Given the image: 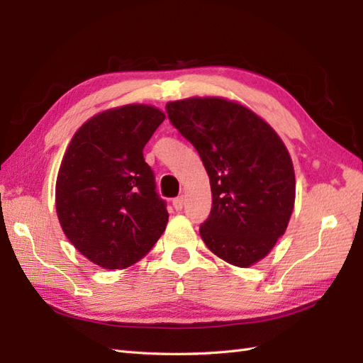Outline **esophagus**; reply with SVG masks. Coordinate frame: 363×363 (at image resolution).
I'll use <instances>...</instances> for the list:
<instances>
[{
    "mask_svg": "<svg viewBox=\"0 0 363 363\" xmlns=\"http://www.w3.org/2000/svg\"><path fill=\"white\" fill-rule=\"evenodd\" d=\"M173 207L176 211H181L184 207V196H177L173 199Z\"/></svg>",
    "mask_w": 363,
    "mask_h": 363,
    "instance_id": "34e87169",
    "label": "esophagus"
}]
</instances>
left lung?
I'll list each match as a JSON object with an SVG mask.
<instances>
[{"label": "left lung", "instance_id": "left-lung-1", "mask_svg": "<svg viewBox=\"0 0 363 363\" xmlns=\"http://www.w3.org/2000/svg\"><path fill=\"white\" fill-rule=\"evenodd\" d=\"M165 111L209 174L212 209L199 226L207 248L230 265L256 264L284 235L295 206L287 148L268 123L228 99L187 98Z\"/></svg>", "mask_w": 363, "mask_h": 363}]
</instances>
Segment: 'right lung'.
Segmentation results:
<instances>
[{"instance_id": "obj_1", "label": "right lung", "mask_w": 363, "mask_h": 363, "mask_svg": "<svg viewBox=\"0 0 363 363\" xmlns=\"http://www.w3.org/2000/svg\"><path fill=\"white\" fill-rule=\"evenodd\" d=\"M164 112L128 104L95 115L72 138L59 168L56 211L82 256L107 269L135 264L164 234L167 203L143 148Z\"/></svg>"}]
</instances>
